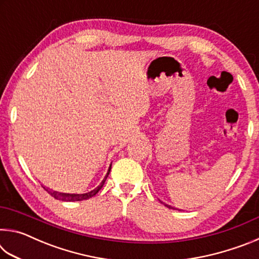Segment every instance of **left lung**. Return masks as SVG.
<instances>
[{"mask_svg": "<svg viewBox=\"0 0 259 259\" xmlns=\"http://www.w3.org/2000/svg\"><path fill=\"white\" fill-rule=\"evenodd\" d=\"M165 205V207H168V208H170V209H174L172 207H170V205H168V204H164Z\"/></svg>", "mask_w": 259, "mask_h": 259, "instance_id": "left-lung-1", "label": "left lung"}]
</instances>
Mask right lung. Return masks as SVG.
Segmentation results:
<instances>
[{
  "label": "right lung",
  "mask_w": 259,
  "mask_h": 259,
  "mask_svg": "<svg viewBox=\"0 0 259 259\" xmlns=\"http://www.w3.org/2000/svg\"><path fill=\"white\" fill-rule=\"evenodd\" d=\"M111 166H112V165H109V168H108V171H107V174H106V176H105V178L103 179V182L99 184V186H98V187H96L95 190H93L91 192H88V193H85V194H66V193H58V192H52V191H49V190H48V188H46V187H43V188H45L46 191H48V193H49V194H50L51 196H54L55 199H57V200H60V201H68V202H72V201H82V200H88V199L93 198V196H95L96 194H97V193L99 192L100 188L103 187V185L105 184V181H106V178L108 177V174H109V171H111Z\"/></svg>",
  "instance_id": "obj_1"
}]
</instances>
